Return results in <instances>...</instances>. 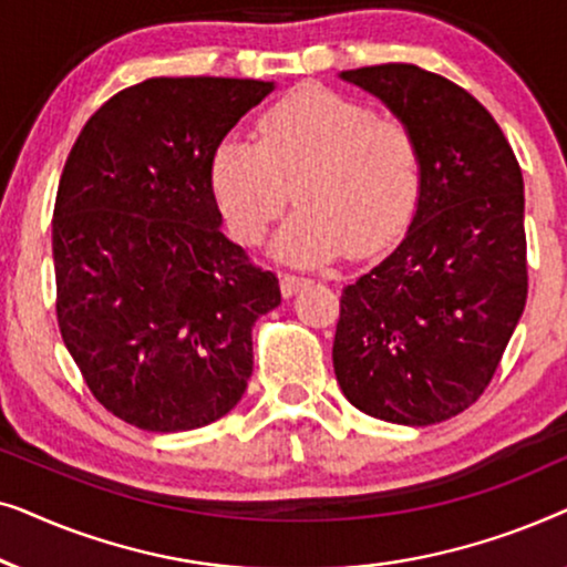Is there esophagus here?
<instances>
[{
  "mask_svg": "<svg viewBox=\"0 0 567 567\" xmlns=\"http://www.w3.org/2000/svg\"><path fill=\"white\" fill-rule=\"evenodd\" d=\"M307 284H309V278H305V276L284 274V276H281V293H284L286 299H289V297H293V293H297L299 289H305Z\"/></svg>",
  "mask_w": 567,
  "mask_h": 567,
  "instance_id": "1",
  "label": "esophagus"
}]
</instances>
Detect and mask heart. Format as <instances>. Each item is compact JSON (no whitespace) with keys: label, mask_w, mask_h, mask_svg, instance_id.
<instances>
[{"label":"heart","mask_w":567,"mask_h":567,"mask_svg":"<svg viewBox=\"0 0 567 567\" xmlns=\"http://www.w3.org/2000/svg\"><path fill=\"white\" fill-rule=\"evenodd\" d=\"M212 188L237 239L258 245L293 196L274 252L320 266L374 255L405 229L421 188V152L405 123L322 87H299L258 121V144L224 138Z\"/></svg>","instance_id":"b5f03b06"}]
</instances>
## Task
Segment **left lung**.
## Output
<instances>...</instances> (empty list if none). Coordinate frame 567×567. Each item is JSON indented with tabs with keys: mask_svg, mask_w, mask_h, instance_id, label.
I'll return each instance as SVG.
<instances>
[{
	"mask_svg": "<svg viewBox=\"0 0 567 567\" xmlns=\"http://www.w3.org/2000/svg\"><path fill=\"white\" fill-rule=\"evenodd\" d=\"M415 136L405 237L348 284L332 343L340 390L386 423L431 425L491 382L526 305L524 177L493 115L415 64L340 72Z\"/></svg>",
	"mask_w": 567,
	"mask_h": 567,
	"instance_id": "obj_1",
	"label": "left lung"
}]
</instances>
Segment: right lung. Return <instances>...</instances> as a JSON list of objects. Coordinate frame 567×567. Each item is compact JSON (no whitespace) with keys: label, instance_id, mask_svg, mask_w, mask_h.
I'll return each instance as SVG.
<instances>
[{"label":"right lung","instance_id":"obj_1","mask_svg":"<svg viewBox=\"0 0 567 567\" xmlns=\"http://www.w3.org/2000/svg\"><path fill=\"white\" fill-rule=\"evenodd\" d=\"M276 82L154 76L69 152L53 208L56 317L90 392L142 431H193L243 400L278 278L221 231L212 157Z\"/></svg>","mask_w":567,"mask_h":567}]
</instances>
